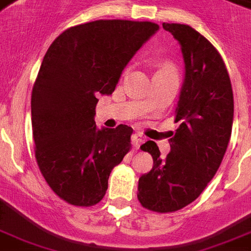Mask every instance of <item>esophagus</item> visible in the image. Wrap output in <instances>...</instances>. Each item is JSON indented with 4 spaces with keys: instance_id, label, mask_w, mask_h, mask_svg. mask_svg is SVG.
Listing matches in <instances>:
<instances>
[{
    "instance_id": "obj_1",
    "label": "esophagus",
    "mask_w": 251,
    "mask_h": 251,
    "mask_svg": "<svg viewBox=\"0 0 251 251\" xmlns=\"http://www.w3.org/2000/svg\"><path fill=\"white\" fill-rule=\"evenodd\" d=\"M143 141H145V138H143V135L139 133L133 134V137H131V143H133V146L135 149H139V146L143 143Z\"/></svg>"
}]
</instances>
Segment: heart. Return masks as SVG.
Returning a JSON list of instances; mask_svg holds the SVG:
<instances>
[{"instance_id":"heart-1","label":"heart","mask_w":251,"mask_h":251,"mask_svg":"<svg viewBox=\"0 0 251 251\" xmlns=\"http://www.w3.org/2000/svg\"><path fill=\"white\" fill-rule=\"evenodd\" d=\"M160 70H173V69L169 68V66H164V68H161Z\"/></svg>"}]
</instances>
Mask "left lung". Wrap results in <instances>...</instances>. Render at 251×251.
I'll return each instance as SVG.
<instances>
[{"label": "left lung", "instance_id": "obj_1", "mask_svg": "<svg viewBox=\"0 0 251 251\" xmlns=\"http://www.w3.org/2000/svg\"><path fill=\"white\" fill-rule=\"evenodd\" d=\"M178 41L185 61L183 80L169 139L160 156L155 142L141 146L153 159L139 178L138 201L155 212L181 210L198 198L222 164L233 125V91L226 64L214 45L190 25L163 23Z\"/></svg>", "mask_w": 251, "mask_h": 251}]
</instances>
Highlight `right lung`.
<instances>
[{
  "instance_id": "1",
  "label": "right lung",
  "mask_w": 251,
  "mask_h": 251,
  "mask_svg": "<svg viewBox=\"0 0 251 251\" xmlns=\"http://www.w3.org/2000/svg\"><path fill=\"white\" fill-rule=\"evenodd\" d=\"M157 29L152 22H88L64 31L45 53L31 96L35 157L65 202H100L110 172L130 151L133 129H96L95 108L99 95L113 92L127 62Z\"/></svg>"
}]
</instances>
